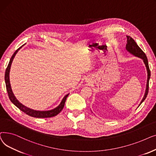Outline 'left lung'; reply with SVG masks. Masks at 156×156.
Instances as JSON below:
<instances>
[{
  "mask_svg": "<svg viewBox=\"0 0 156 156\" xmlns=\"http://www.w3.org/2000/svg\"><path fill=\"white\" fill-rule=\"evenodd\" d=\"M127 37V44H126V49H127L128 51H129L130 53L132 55H135L137 57H139L140 58H142L147 68V87H146V90H145V93L144 96V98L141 101L140 104H142V103L147 98V96L148 94V91H149V79L151 77V70L149 69V63H148V60L147 58L144 53V52L140 49V48L137 45V44L136 42L131 38L130 36Z\"/></svg>",
  "mask_w": 156,
  "mask_h": 156,
  "instance_id": "obj_1",
  "label": "left lung"
}]
</instances>
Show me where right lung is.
I'll use <instances>...</instances> for the list:
<instances>
[{
	"label": "right lung",
	"instance_id": "obj_1",
	"mask_svg": "<svg viewBox=\"0 0 156 156\" xmlns=\"http://www.w3.org/2000/svg\"><path fill=\"white\" fill-rule=\"evenodd\" d=\"M21 48V47L18 48L15 52H14V53L12 55V57L10 59L9 63L8 65H7V67L5 70V86H6V90H7V94H8L9 98L11 101L13 103L14 105H16L19 109H20L21 111H23L24 113H25L26 114L31 116V117H36V118H48V117H52L56 116V115H58L59 113H60L62 110V109L63 108L66 99V98H67V96H69V94H66L65 96V97L63 98L60 104L56 108H55L53 110H48V111H37V110H34L29 108L25 107V105H22L21 103L16 98L15 96H14V95L12 91L11 84H10L9 71H10L11 65L13 59H14V56H15L16 54L17 53L18 50Z\"/></svg>",
	"mask_w": 156,
	"mask_h": 156
}]
</instances>
